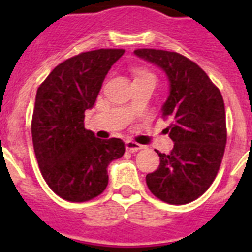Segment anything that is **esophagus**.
Segmentation results:
<instances>
[{"label":"esophagus","mask_w":252,"mask_h":252,"mask_svg":"<svg viewBox=\"0 0 252 252\" xmlns=\"http://www.w3.org/2000/svg\"><path fill=\"white\" fill-rule=\"evenodd\" d=\"M126 149H127V151H130V153H135V151H139L140 149H142V145H140V144L133 141H126Z\"/></svg>","instance_id":"obj_1"}]
</instances>
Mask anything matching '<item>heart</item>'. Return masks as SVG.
Masks as SVG:
<instances>
[{
	"label": "heart",
	"mask_w": 252,
	"mask_h": 252,
	"mask_svg": "<svg viewBox=\"0 0 252 252\" xmlns=\"http://www.w3.org/2000/svg\"><path fill=\"white\" fill-rule=\"evenodd\" d=\"M132 73H133V77H135V79H133V81H137V79H146V78L155 79V77H154L153 73L148 72V70H145V69L135 68L132 70Z\"/></svg>",
	"instance_id": "b5f03b06"
}]
</instances>
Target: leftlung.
I'll return each mask as SVG.
<instances>
[{
	"instance_id": "obj_1",
	"label": "left lung",
	"mask_w": 252,
	"mask_h": 252,
	"mask_svg": "<svg viewBox=\"0 0 252 252\" xmlns=\"http://www.w3.org/2000/svg\"><path fill=\"white\" fill-rule=\"evenodd\" d=\"M135 55L159 66L169 82L161 107L174 148L157 151L160 165L146 175L150 192L169 204L201 197L215 180L226 148V113L222 94L203 69L174 51L137 49Z\"/></svg>"
}]
</instances>
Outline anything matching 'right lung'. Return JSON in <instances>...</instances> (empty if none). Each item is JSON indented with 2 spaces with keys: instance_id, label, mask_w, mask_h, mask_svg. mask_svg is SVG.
<instances>
[{
  "instance_id": "obj_1",
  "label": "right lung",
  "mask_w": 252,
  "mask_h": 252,
  "mask_svg": "<svg viewBox=\"0 0 252 252\" xmlns=\"http://www.w3.org/2000/svg\"><path fill=\"white\" fill-rule=\"evenodd\" d=\"M124 49H98L69 58L37 88L31 121L32 144L44 179L55 194L86 202L108 184L107 168L125 154L121 139L102 140L84 128L104 77Z\"/></svg>"
}]
</instances>
